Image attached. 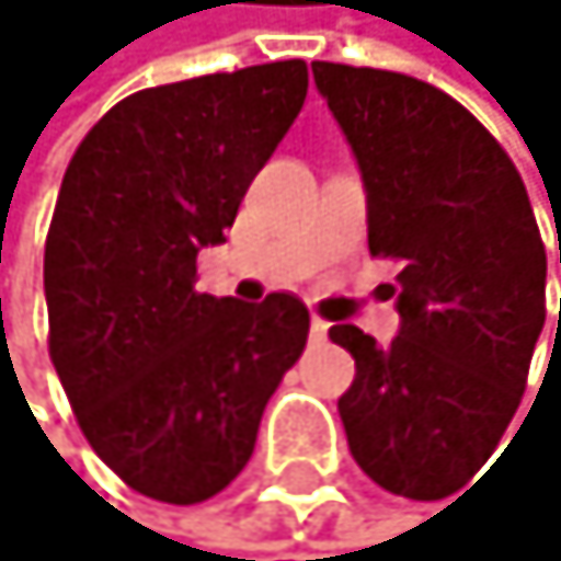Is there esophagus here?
I'll return each mask as SVG.
<instances>
[{"label":"esophagus","mask_w":561,"mask_h":561,"mask_svg":"<svg viewBox=\"0 0 561 561\" xmlns=\"http://www.w3.org/2000/svg\"><path fill=\"white\" fill-rule=\"evenodd\" d=\"M325 330H330V322L319 319V316H311V336H316V341H322Z\"/></svg>","instance_id":"34e87169"}]
</instances>
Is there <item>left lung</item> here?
I'll use <instances>...</instances> for the list:
<instances>
[{"label":"left lung","instance_id":"left-lung-1","mask_svg":"<svg viewBox=\"0 0 561 561\" xmlns=\"http://www.w3.org/2000/svg\"><path fill=\"white\" fill-rule=\"evenodd\" d=\"M311 71L363 173L369 253L399 264L396 341L330 330L355 358L336 402L347 449L388 493L443 501L523 402L548 278L534 206L496 137L432 82L330 60Z\"/></svg>","mask_w":561,"mask_h":561}]
</instances>
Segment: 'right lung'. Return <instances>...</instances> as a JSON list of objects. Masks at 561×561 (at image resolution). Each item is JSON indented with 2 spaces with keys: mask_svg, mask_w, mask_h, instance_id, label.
Returning a JSON list of instances; mask_svg holds the SVG:
<instances>
[{
  "mask_svg": "<svg viewBox=\"0 0 561 561\" xmlns=\"http://www.w3.org/2000/svg\"><path fill=\"white\" fill-rule=\"evenodd\" d=\"M305 96V60L151 85L82 137L60 181L49 358L93 454L151 501L225 490L308 344L294 294L242 305L195 289L198 250L225 242Z\"/></svg>",
  "mask_w": 561,
  "mask_h": 561,
  "instance_id": "obj_1",
  "label": "right lung"
}]
</instances>
